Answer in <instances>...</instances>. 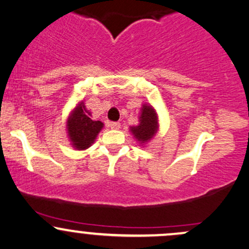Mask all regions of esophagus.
<instances>
[{"label":"esophagus","mask_w":249,"mask_h":249,"mask_svg":"<svg viewBox=\"0 0 249 249\" xmlns=\"http://www.w3.org/2000/svg\"><path fill=\"white\" fill-rule=\"evenodd\" d=\"M108 126H110L112 130H118V129H120V123L119 122H111L110 124H108Z\"/></svg>","instance_id":"34e87169"}]
</instances>
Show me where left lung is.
Wrapping results in <instances>:
<instances>
[{"label":"left lung","mask_w":249,"mask_h":249,"mask_svg":"<svg viewBox=\"0 0 249 249\" xmlns=\"http://www.w3.org/2000/svg\"><path fill=\"white\" fill-rule=\"evenodd\" d=\"M157 127V114H156L154 107L149 105H143L141 117H139V125L131 127L130 130L141 143H145L154 137Z\"/></svg>","instance_id":"obj_1"}]
</instances>
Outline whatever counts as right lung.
<instances>
[{
	"label": "right lung",
	"instance_id": "1",
	"mask_svg": "<svg viewBox=\"0 0 249 249\" xmlns=\"http://www.w3.org/2000/svg\"><path fill=\"white\" fill-rule=\"evenodd\" d=\"M103 125L100 120L89 118L84 104H79L67 122L68 136L73 146L78 150H85L91 146L97 135L103 129Z\"/></svg>",
	"mask_w": 249,
	"mask_h": 249
}]
</instances>
